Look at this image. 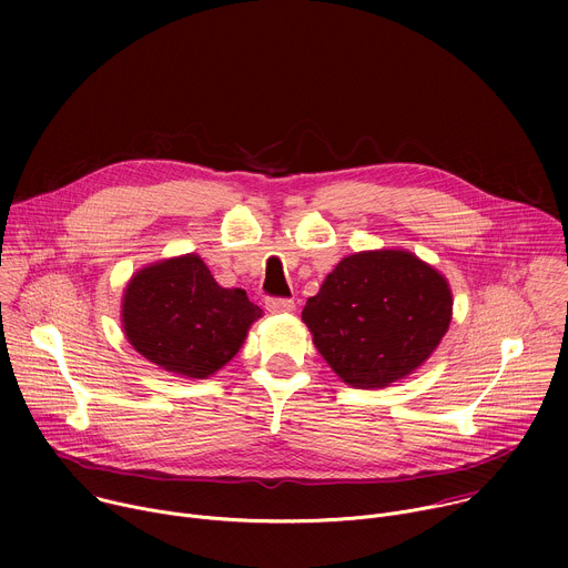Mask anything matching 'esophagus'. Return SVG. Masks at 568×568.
<instances>
[{
  "label": "esophagus",
  "mask_w": 568,
  "mask_h": 568,
  "mask_svg": "<svg viewBox=\"0 0 568 568\" xmlns=\"http://www.w3.org/2000/svg\"><path fill=\"white\" fill-rule=\"evenodd\" d=\"M265 307H267L272 314L292 312V310H294V301H292V298H281V296H267V298H265Z\"/></svg>",
  "instance_id": "34e87169"
}]
</instances>
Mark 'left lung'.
<instances>
[{"mask_svg":"<svg viewBox=\"0 0 568 568\" xmlns=\"http://www.w3.org/2000/svg\"><path fill=\"white\" fill-rule=\"evenodd\" d=\"M301 316L316 351L346 384L379 388L436 351L452 321V292L409 252H362L326 276Z\"/></svg>","mask_w":568,"mask_h":568,"instance_id":"left-lung-1","label":"left lung"}]
</instances>
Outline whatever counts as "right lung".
<instances>
[{
	"instance_id": "right-lung-1",
	"label": "right lung",
	"mask_w": 568,
	"mask_h": 568,
	"mask_svg": "<svg viewBox=\"0 0 568 568\" xmlns=\"http://www.w3.org/2000/svg\"><path fill=\"white\" fill-rule=\"evenodd\" d=\"M261 314L245 290L220 287L195 254L141 270L123 296V331L134 351L195 379L222 368Z\"/></svg>"
}]
</instances>
